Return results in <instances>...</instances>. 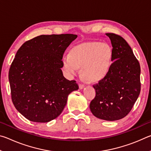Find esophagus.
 <instances>
[{
	"label": "esophagus",
	"mask_w": 151,
	"mask_h": 151,
	"mask_svg": "<svg viewBox=\"0 0 151 151\" xmlns=\"http://www.w3.org/2000/svg\"><path fill=\"white\" fill-rule=\"evenodd\" d=\"M78 86H79V88L81 89H83L84 87H85V86H84V85H83V84H79L78 85Z\"/></svg>",
	"instance_id": "esophagus-1"
}]
</instances>
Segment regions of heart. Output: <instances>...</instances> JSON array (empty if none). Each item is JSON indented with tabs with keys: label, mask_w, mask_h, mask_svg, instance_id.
Wrapping results in <instances>:
<instances>
[{
	"label": "heart",
	"mask_w": 151,
	"mask_h": 151,
	"mask_svg": "<svg viewBox=\"0 0 151 151\" xmlns=\"http://www.w3.org/2000/svg\"><path fill=\"white\" fill-rule=\"evenodd\" d=\"M113 51L107 43L86 42L70 48L69 55L62 57L64 70L70 76L77 75L79 68L84 77L91 83H99L111 71Z\"/></svg>",
	"instance_id": "obj_1"
}]
</instances>
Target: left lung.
<instances>
[{
  "label": "left lung",
  "instance_id": "obj_1",
  "mask_svg": "<svg viewBox=\"0 0 151 151\" xmlns=\"http://www.w3.org/2000/svg\"><path fill=\"white\" fill-rule=\"evenodd\" d=\"M111 40L113 61L108 76L94 85L96 96L90 103L97 118L114 121L131 111L140 91V67L129 44L123 38L106 33Z\"/></svg>",
  "mask_w": 151,
  "mask_h": 151
}]
</instances>
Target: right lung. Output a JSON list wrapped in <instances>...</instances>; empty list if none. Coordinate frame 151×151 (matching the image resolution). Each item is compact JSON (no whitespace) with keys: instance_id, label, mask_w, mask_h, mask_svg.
<instances>
[{"instance_id":"add662e5","label":"right lung","mask_w":151,"mask_h":151,"mask_svg":"<svg viewBox=\"0 0 151 151\" xmlns=\"http://www.w3.org/2000/svg\"><path fill=\"white\" fill-rule=\"evenodd\" d=\"M77 35H40L18 50L9 73L15 108L30 121L47 122L63 112L70 93L78 89L61 70L66 48Z\"/></svg>"}]
</instances>
